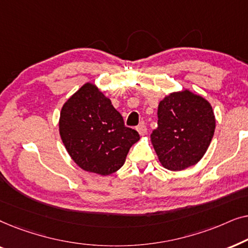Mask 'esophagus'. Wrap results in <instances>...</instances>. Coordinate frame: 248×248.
Instances as JSON below:
<instances>
[{
    "mask_svg": "<svg viewBox=\"0 0 248 248\" xmlns=\"http://www.w3.org/2000/svg\"><path fill=\"white\" fill-rule=\"evenodd\" d=\"M137 130H138L139 134H140V135H145V134H147L148 128H147V126H145V124L143 123V122H142V123L139 124V126L137 127Z\"/></svg>",
    "mask_w": 248,
    "mask_h": 248,
    "instance_id": "esophagus-1",
    "label": "esophagus"
}]
</instances>
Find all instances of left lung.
Segmentation results:
<instances>
[{
    "label": "left lung",
    "instance_id": "1",
    "mask_svg": "<svg viewBox=\"0 0 248 248\" xmlns=\"http://www.w3.org/2000/svg\"><path fill=\"white\" fill-rule=\"evenodd\" d=\"M216 128L212 107L189 90L172 93L158 106V127L151 142L159 161L169 170L195 165L208 150Z\"/></svg>",
    "mask_w": 248,
    "mask_h": 248
}]
</instances>
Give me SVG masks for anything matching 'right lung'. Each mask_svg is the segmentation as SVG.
<instances>
[{"instance_id":"add662e5","label":"right lung","mask_w":248,"mask_h":248,"mask_svg":"<svg viewBox=\"0 0 248 248\" xmlns=\"http://www.w3.org/2000/svg\"><path fill=\"white\" fill-rule=\"evenodd\" d=\"M60 134L74 162L86 171L106 176L124 165L140 139L126 127L111 101L93 83H86L63 105Z\"/></svg>"}]
</instances>
